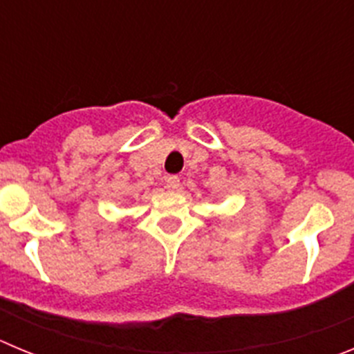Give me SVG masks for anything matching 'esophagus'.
Returning <instances> with one entry per match:
<instances>
[{"label": "esophagus", "instance_id": "obj_1", "mask_svg": "<svg viewBox=\"0 0 354 354\" xmlns=\"http://www.w3.org/2000/svg\"><path fill=\"white\" fill-rule=\"evenodd\" d=\"M179 186H180V179L177 177V175H170V177H167V189L175 192V189H179Z\"/></svg>", "mask_w": 354, "mask_h": 354}]
</instances>
